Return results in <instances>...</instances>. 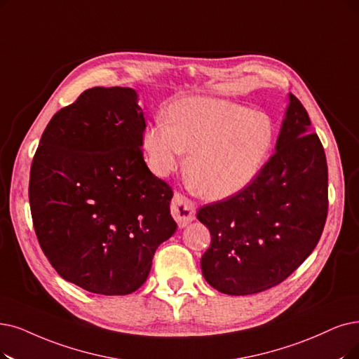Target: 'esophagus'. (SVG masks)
I'll return each instance as SVG.
<instances>
[{"mask_svg":"<svg viewBox=\"0 0 359 359\" xmlns=\"http://www.w3.org/2000/svg\"><path fill=\"white\" fill-rule=\"evenodd\" d=\"M172 217L175 218L180 228L187 226L196 217V206L190 198L185 197L181 193H175L174 198H172L170 205Z\"/></svg>","mask_w":359,"mask_h":359,"instance_id":"obj_1","label":"esophagus"}]
</instances>
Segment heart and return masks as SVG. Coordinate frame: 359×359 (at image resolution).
<instances>
[{
    "label": "heart",
    "instance_id": "obj_1",
    "mask_svg": "<svg viewBox=\"0 0 359 359\" xmlns=\"http://www.w3.org/2000/svg\"><path fill=\"white\" fill-rule=\"evenodd\" d=\"M166 118L142 134L149 166L168 175L190 151L191 187L208 198H226L246 189L274 146L276 128L266 113L225 100L182 98L168 107Z\"/></svg>",
    "mask_w": 359,
    "mask_h": 359
}]
</instances>
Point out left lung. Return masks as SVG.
I'll use <instances>...</instances> for the list:
<instances>
[{
    "label": "left lung",
    "mask_w": 359,
    "mask_h": 359,
    "mask_svg": "<svg viewBox=\"0 0 359 359\" xmlns=\"http://www.w3.org/2000/svg\"><path fill=\"white\" fill-rule=\"evenodd\" d=\"M328 210V170L321 141L302 103L289 94L276 153L240 193L200 208L210 231L205 280L221 293L245 296L287 278L312 253Z\"/></svg>",
    "instance_id": "left-lung-1"
}]
</instances>
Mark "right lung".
Wrapping results in <instances>:
<instances>
[{"label": "right lung", "instance_id": "obj_1", "mask_svg": "<svg viewBox=\"0 0 359 359\" xmlns=\"http://www.w3.org/2000/svg\"><path fill=\"white\" fill-rule=\"evenodd\" d=\"M133 88L95 87L48 122L29 203L39 246L66 281L97 294L140 289L177 231L169 185L142 157L146 119Z\"/></svg>", "mask_w": 359, "mask_h": 359}]
</instances>
